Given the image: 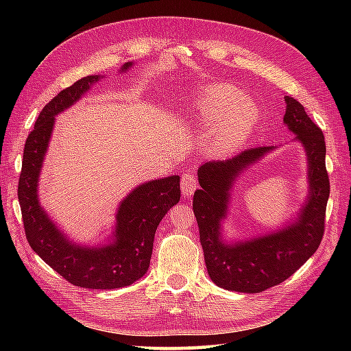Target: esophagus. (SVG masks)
Segmentation results:
<instances>
[{
	"instance_id": "obj_1",
	"label": "esophagus",
	"mask_w": 351,
	"mask_h": 351,
	"mask_svg": "<svg viewBox=\"0 0 351 351\" xmlns=\"http://www.w3.org/2000/svg\"><path fill=\"white\" fill-rule=\"evenodd\" d=\"M196 187H197V178H196L195 173H190V171H189V173L182 175V180H181V191H182L184 196L190 197V196L193 195V193H195Z\"/></svg>"
}]
</instances>
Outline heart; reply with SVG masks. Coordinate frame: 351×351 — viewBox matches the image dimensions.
Segmentation results:
<instances>
[{
    "instance_id": "heart-1",
    "label": "heart",
    "mask_w": 351,
    "mask_h": 351,
    "mask_svg": "<svg viewBox=\"0 0 351 351\" xmlns=\"http://www.w3.org/2000/svg\"><path fill=\"white\" fill-rule=\"evenodd\" d=\"M193 114L204 130H215L214 145L220 151L240 146L258 121L255 104L230 84L204 88L193 104Z\"/></svg>"
}]
</instances>
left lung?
Instances as JSON below:
<instances>
[{
  "mask_svg": "<svg viewBox=\"0 0 351 351\" xmlns=\"http://www.w3.org/2000/svg\"><path fill=\"white\" fill-rule=\"evenodd\" d=\"M283 122L304 147L309 195L291 225L247 241L226 243L221 220L226 219L230 189L250 164L273 146L250 147L230 160L205 162L197 170L200 190L193 197L206 270L215 285L238 293H261L294 274L317 252L324 234L330 182L326 170L324 134L311 121L302 104L285 96Z\"/></svg>",
  "mask_w": 351,
  "mask_h": 351,
  "instance_id": "1",
  "label": "left lung"
}]
</instances>
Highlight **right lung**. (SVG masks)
Listing matches in <instances>:
<instances>
[{
	"instance_id": "right-lung-1",
	"label": "right lung",
	"mask_w": 351,
	"mask_h": 351,
	"mask_svg": "<svg viewBox=\"0 0 351 351\" xmlns=\"http://www.w3.org/2000/svg\"><path fill=\"white\" fill-rule=\"evenodd\" d=\"M131 66V62L125 63L121 72ZM101 78H81L43 107L25 141L18 199L28 244L52 270L75 287L114 289L131 285L147 271L156 228L170 208L180 202L181 189L176 175L134 189L119 205L113 237L99 247L73 244L45 213L37 187L56 116L75 104Z\"/></svg>"
}]
</instances>
